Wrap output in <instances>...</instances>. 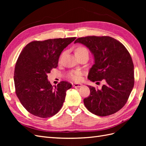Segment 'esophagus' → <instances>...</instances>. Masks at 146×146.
I'll return each instance as SVG.
<instances>
[{
    "label": "esophagus",
    "mask_w": 146,
    "mask_h": 146,
    "mask_svg": "<svg viewBox=\"0 0 146 146\" xmlns=\"http://www.w3.org/2000/svg\"><path fill=\"white\" fill-rule=\"evenodd\" d=\"M72 85L73 87H75V88H79V87H81L82 86V83H72Z\"/></svg>",
    "instance_id": "34e87169"
}]
</instances>
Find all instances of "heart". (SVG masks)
Segmentation results:
<instances>
[{"instance_id":"b5f03b06","label":"heart","mask_w":146,"mask_h":146,"mask_svg":"<svg viewBox=\"0 0 146 146\" xmlns=\"http://www.w3.org/2000/svg\"><path fill=\"white\" fill-rule=\"evenodd\" d=\"M75 53H76V55L78 56L80 55H82L84 54H88V50L87 48L84 46H78L76 47V50H75ZM82 72L80 70H72L70 71L67 74L68 77L70 78V80L74 81H78L80 79V76H82Z\"/></svg>"}]
</instances>
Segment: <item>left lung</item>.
Listing matches in <instances>:
<instances>
[{
  "mask_svg": "<svg viewBox=\"0 0 146 146\" xmlns=\"http://www.w3.org/2000/svg\"><path fill=\"white\" fill-rule=\"evenodd\" d=\"M74 42L85 45L94 55V64L88 78L105 82L100 90L88 86L90 95L83 99L86 108L99 116L116 113L127 103L135 83L134 66L129 51L121 42L107 36L78 38Z\"/></svg>",
  "mask_w": 146,
  "mask_h": 146,
  "instance_id": "left-lung-1",
  "label": "left lung"
}]
</instances>
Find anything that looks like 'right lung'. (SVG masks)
I'll return each mask as SVG.
<instances>
[{
    "label": "right lung",
    "instance_id": "add662e5",
    "mask_svg": "<svg viewBox=\"0 0 146 146\" xmlns=\"http://www.w3.org/2000/svg\"><path fill=\"white\" fill-rule=\"evenodd\" d=\"M76 39L34 41L21 52L15 69V91L20 102L30 113L42 118L50 117L62 107L66 92L72 85L62 81L53 88L47 74L58 66L61 53Z\"/></svg>",
    "mask_w": 146,
    "mask_h": 146
}]
</instances>
